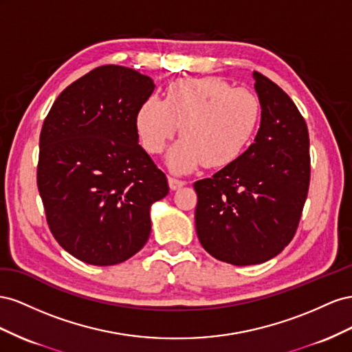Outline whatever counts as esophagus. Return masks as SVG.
<instances>
[{
  "mask_svg": "<svg viewBox=\"0 0 352 352\" xmlns=\"http://www.w3.org/2000/svg\"><path fill=\"white\" fill-rule=\"evenodd\" d=\"M168 183H169V187H170V190H178L179 187L186 186V182H183V179L174 178V177H169V178H168Z\"/></svg>",
  "mask_w": 352,
  "mask_h": 352,
  "instance_id": "esophagus-1",
  "label": "esophagus"
}]
</instances>
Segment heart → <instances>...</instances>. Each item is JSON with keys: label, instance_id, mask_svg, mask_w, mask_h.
<instances>
[{"label": "heart", "instance_id": "1", "mask_svg": "<svg viewBox=\"0 0 352 352\" xmlns=\"http://www.w3.org/2000/svg\"><path fill=\"white\" fill-rule=\"evenodd\" d=\"M261 102L245 88L224 79L199 78L170 82L164 100L146 98L135 115L140 142L150 153H160L177 133L184 135L168 155L177 173L199 165L224 168L242 156L261 124Z\"/></svg>", "mask_w": 352, "mask_h": 352}]
</instances>
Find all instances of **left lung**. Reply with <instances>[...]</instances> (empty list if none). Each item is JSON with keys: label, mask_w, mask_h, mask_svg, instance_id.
Segmentation results:
<instances>
[{"label": "left lung", "mask_w": 352, "mask_h": 352, "mask_svg": "<svg viewBox=\"0 0 352 352\" xmlns=\"http://www.w3.org/2000/svg\"><path fill=\"white\" fill-rule=\"evenodd\" d=\"M261 124L232 165L195 183L196 232L209 255L233 265L274 258L290 243L309 187V137L282 88L254 72Z\"/></svg>", "instance_id": "8db88e82"}]
</instances>
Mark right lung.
<instances>
[{
  "label": "right lung",
  "mask_w": 352,
  "mask_h": 352,
  "mask_svg": "<svg viewBox=\"0 0 352 352\" xmlns=\"http://www.w3.org/2000/svg\"><path fill=\"white\" fill-rule=\"evenodd\" d=\"M153 79L107 65L57 97L39 135L36 183L50 230L91 265L124 263L150 236V208L168 179L138 144L135 115Z\"/></svg>",
  "instance_id": "obj_1"
}]
</instances>
